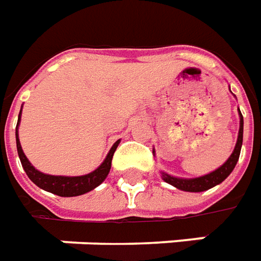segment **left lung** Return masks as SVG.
<instances>
[{
  "instance_id": "1",
  "label": "left lung",
  "mask_w": 261,
  "mask_h": 261,
  "mask_svg": "<svg viewBox=\"0 0 261 261\" xmlns=\"http://www.w3.org/2000/svg\"><path fill=\"white\" fill-rule=\"evenodd\" d=\"M239 116H241V127H239V134H238V141H236L235 149L229 156V159L225 162L221 168L217 170H214L211 173H208L201 177H196V179H179V177H173V176L162 173V177L166 183H169L172 186H175L176 189H180L183 192H205L211 187L217 186L221 181H224L228 176L230 175V172L233 170L236 166V162L239 159L241 155L242 141H243V116H242L241 110H239Z\"/></svg>"
}]
</instances>
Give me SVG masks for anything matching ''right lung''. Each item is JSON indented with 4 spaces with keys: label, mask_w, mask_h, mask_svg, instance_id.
I'll return each instance as SVG.
<instances>
[{
    "label": "right lung",
    "mask_w": 261,
    "mask_h": 261,
    "mask_svg": "<svg viewBox=\"0 0 261 261\" xmlns=\"http://www.w3.org/2000/svg\"><path fill=\"white\" fill-rule=\"evenodd\" d=\"M20 121V113L19 119H18V124H16V148H18V155H19L20 164L25 169L26 175L31 179L36 186H39L46 192L53 193L57 196L61 197H75L81 196V194H85V193L91 192L95 187H97L102 183L106 176L110 172V166H112V158H113V153L116 151V148L119 145L120 141L114 142V145L112 149L109 151L108 156L103 161V164L97 168L96 170H93L91 173L84 176H75V177H68V176H51V175H44L42 172L36 170L31 165V162L28 161L25 156V153L22 151L20 147L19 138H18V125Z\"/></svg>",
    "instance_id": "1"
}]
</instances>
